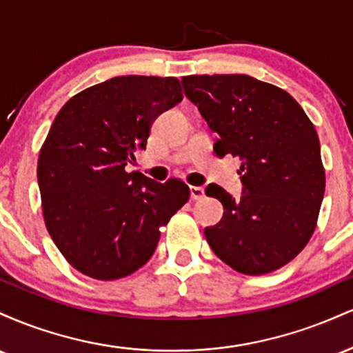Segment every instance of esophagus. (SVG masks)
<instances>
[{"instance_id":"34e87169","label":"esophagus","mask_w":353,"mask_h":353,"mask_svg":"<svg viewBox=\"0 0 353 353\" xmlns=\"http://www.w3.org/2000/svg\"><path fill=\"white\" fill-rule=\"evenodd\" d=\"M189 190H190V199L192 201L204 199V196H205L204 188H199V185H190Z\"/></svg>"}]
</instances>
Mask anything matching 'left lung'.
Here are the masks:
<instances>
[{"label": "left lung", "mask_w": 353, "mask_h": 353, "mask_svg": "<svg viewBox=\"0 0 353 353\" xmlns=\"http://www.w3.org/2000/svg\"><path fill=\"white\" fill-rule=\"evenodd\" d=\"M182 86L217 132L214 152L242 161L241 199L205 189L224 205L221 222L204 230L210 249L245 275L281 269L310 241L325 192L314 124L289 92L250 76L192 74Z\"/></svg>", "instance_id": "8db88e82"}]
</instances>
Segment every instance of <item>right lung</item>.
Listing matches in <instances>:
<instances>
[{"label":"right lung","instance_id":"obj_1","mask_svg":"<svg viewBox=\"0 0 353 353\" xmlns=\"http://www.w3.org/2000/svg\"><path fill=\"white\" fill-rule=\"evenodd\" d=\"M182 99L177 78L117 76L68 101L38 159L44 224L70 264L98 281L136 272L189 201L181 179L128 172L151 124Z\"/></svg>","mask_w":353,"mask_h":353}]
</instances>
